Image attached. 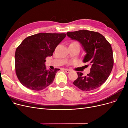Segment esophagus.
<instances>
[{"label": "esophagus", "mask_w": 128, "mask_h": 128, "mask_svg": "<svg viewBox=\"0 0 128 128\" xmlns=\"http://www.w3.org/2000/svg\"><path fill=\"white\" fill-rule=\"evenodd\" d=\"M64 70L65 71V72L66 73H69V72H71V70H68V69H64Z\"/></svg>", "instance_id": "obj_1"}]
</instances>
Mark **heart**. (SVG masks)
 I'll list each match as a JSON object with an SVG mask.
<instances>
[{
  "instance_id": "heart-1",
  "label": "heart",
  "mask_w": 128,
  "mask_h": 128,
  "mask_svg": "<svg viewBox=\"0 0 128 128\" xmlns=\"http://www.w3.org/2000/svg\"><path fill=\"white\" fill-rule=\"evenodd\" d=\"M70 44H72V45H78L79 46V44L78 42H72Z\"/></svg>"
}]
</instances>
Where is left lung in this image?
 <instances>
[{
	"mask_svg": "<svg viewBox=\"0 0 128 128\" xmlns=\"http://www.w3.org/2000/svg\"><path fill=\"white\" fill-rule=\"evenodd\" d=\"M72 40L78 41L86 53L83 62L91 68L86 76L77 72L78 78L73 84L82 91H91L101 86L108 78L114 65L110 44L100 33L88 30L67 32Z\"/></svg>",
	"mask_w": 128,
	"mask_h": 128,
	"instance_id": "obj_1",
	"label": "left lung"
}]
</instances>
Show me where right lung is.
Segmentation results:
<instances>
[{"instance_id": "obj_1", "label": "right lung", "mask_w": 128, "mask_h": 128, "mask_svg": "<svg viewBox=\"0 0 128 128\" xmlns=\"http://www.w3.org/2000/svg\"><path fill=\"white\" fill-rule=\"evenodd\" d=\"M64 33H38L26 38L16 49L15 68L20 82L29 89L40 91L50 85L59 70H47L46 58L53 55Z\"/></svg>"}]
</instances>
